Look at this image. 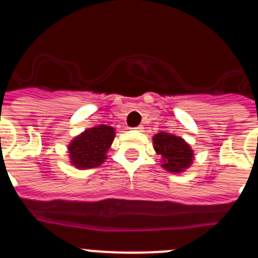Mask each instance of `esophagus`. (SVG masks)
Instances as JSON below:
<instances>
[{
  "instance_id": "34e87169",
  "label": "esophagus",
  "mask_w": 258,
  "mask_h": 258,
  "mask_svg": "<svg viewBox=\"0 0 258 258\" xmlns=\"http://www.w3.org/2000/svg\"><path fill=\"white\" fill-rule=\"evenodd\" d=\"M134 129H136L137 132H142L143 129H145V127H143L142 125H138V126H136V127H134Z\"/></svg>"
}]
</instances>
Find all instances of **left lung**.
<instances>
[{
    "instance_id": "8db88e82",
    "label": "left lung",
    "mask_w": 258,
    "mask_h": 258,
    "mask_svg": "<svg viewBox=\"0 0 258 258\" xmlns=\"http://www.w3.org/2000/svg\"><path fill=\"white\" fill-rule=\"evenodd\" d=\"M154 140L155 151L163 157L168 172L181 173L192 163V150L182 138L169 133H157Z\"/></svg>"
}]
</instances>
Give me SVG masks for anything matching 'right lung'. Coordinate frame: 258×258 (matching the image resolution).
<instances>
[{"label": "right lung", "mask_w": 258, "mask_h": 258, "mask_svg": "<svg viewBox=\"0 0 258 258\" xmlns=\"http://www.w3.org/2000/svg\"><path fill=\"white\" fill-rule=\"evenodd\" d=\"M113 137V127L107 125H99L85 131L68 146L71 163L79 169L99 166L107 159L106 152L111 147Z\"/></svg>", "instance_id": "1"}]
</instances>
